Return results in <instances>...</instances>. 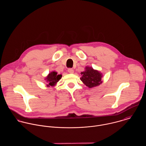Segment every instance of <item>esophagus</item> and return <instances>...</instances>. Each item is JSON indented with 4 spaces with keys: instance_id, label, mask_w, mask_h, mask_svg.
Listing matches in <instances>:
<instances>
[{
    "instance_id": "esophagus-1",
    "label": "esophagus",
    "mask_w": 146,
    "mask_h": 146,
    "mask_svg": "<svg viewBox=\"0 0 146 146\" xmlns=\"http://www.w3.org/2000/svg\"><path fill=\"white\" fill-rule=\"evenodd\" d=\"M68 72L70 74H74V70L72 69V68H68Z\"/></svg>"
}]
</instances>
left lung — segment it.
Returning a JSON list of instances; mask_svg holds the SVG:
<instances>
[{
  "mask_svg": "<svg viewBox=\"0 0 146 146\" xmlns=\"http://www.w3.org/2000/svg\"><path fill=\"white\" fill-rule=\"evenodd\" d=\"M82 82L89 88H94L102 83V74L97 70H94L92 67L86 66L85 70L81 73Z\"/></svg>",
  "mask_w": 146,
  "mask_h": 146,
  "instance_id": "left-lung-1",
  "label": "left lung"
}]
</instances>
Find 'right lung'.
<instances>
[{"mask_svg": "<svg viewBox=\"0 0 146 146\" xmlns=\"http://www.w3.org/2000/svg\"><path fill=\"white\" fill-rule=\"evenodd\" d=\"M62 75H58L57 72L55 71H51L49 73V74L45 77L44 80L46 82V86L49 87L55 86L57 83L59 82V80L61 79Z\"/></svg>", "mask_w": 146, "mask_h": 146, "instance_id": "right-lung-1", "label": "right lung"}]
</instances>
